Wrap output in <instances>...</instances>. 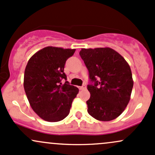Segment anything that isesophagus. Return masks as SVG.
Returning <instances> with one entry per match:
<instances>
[{
	"mask_svg": "<svg viewBox=\"0 0 155 155\" xmlns=\"http://www.w3.org/2000/svg\"><path fill=\"white\" fill-rule=\"evenodd\" d=\"M78 89H79L80 90H84V89H86V86H85V85H83L82 86H79V87H78Z\"/></svg>",
	"mask_w": 155,
	"mask_h": 155,
	"instance_id": "esophagus-1",
	"label": "esophagus"
}]
</instances>
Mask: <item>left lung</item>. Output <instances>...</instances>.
<instances>
[{"instance_id":"obj_1","label":"left lung","mask_w":155,"mask_h":155,"mask_svg":"<svg viewBox=\"0 0 155 155\" xmlns=\"http://www.w3.org/2000/svg\"><path fill=\"white\" fill-rule=\"evenodd\" d=\"M80 55L94 84L87 89L88 113L97 120L110 121L120 115L130 101L132 74L123 56L109 47L81 49Z\"/></svg>"}]
</instances>
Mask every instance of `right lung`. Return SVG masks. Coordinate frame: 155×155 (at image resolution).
Wrapping results in <instances>:
<instances>
[{
	"instance_id": "1",
	"label": "right lung",
	"mask_w": 155,
	"mask_h": 155,
	"mask_svg": "<svg viewBox=\"0 0 155 155\" xmlns=\"http://www.w3.org/2000/svg\"><path fill=\"white\" fill-rule=\"evenodd\" d=\"M75 49L47 46L33 54L24 71V86L33 111L48 122L67 117L79 89L66 81L64 66Z\"/></svg>"
}]
</instances>
